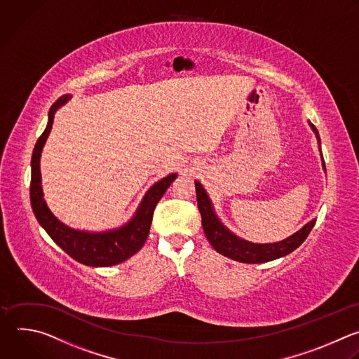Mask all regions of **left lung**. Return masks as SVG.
<instances>
[{"label": "left lung", "mask_w": 359, "mask_h": 359, "mask_svg": "<svg viewBox=\"0 0 359 359\" xmlns=\"http://www.w3.org/2000/svg\"><path fill=\"white\" fill-rule=\"evenodd\" d=\"M311 130L314 131L317 141H318V147H320V156L323 161V170L325 171V164L321 153V141L317 128L314 124L309 121ZM195 189H196V201H198V208L201 212V218H202V228L205 232L206 239L212 245V248L217 250L218 253L241 262V263H264L270 260H276L278 257H283L285 255L292 253L296 250L309 236L311 229L314 228L316 219H311L307 222L302 229L294 232L292 236L285 238L280 242L274 243H253L246 239L239 238L235 235L231 229H228L221 219L218 218L217 212L213 209L212 201L202 187L199 181H195Z\"/></svg>", "instance_id": "8db88e82"}]
</instances>
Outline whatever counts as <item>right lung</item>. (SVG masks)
<instances>
[{
  "mask_svg": "<svg viewBox=\"0 0 359 359\" xmlns=\"http://www.w3.org/2000/svg\"><path fill=\"white\" fill-rule=\"evenodd\" d=\"M70 99V95H65L52 104L48 113L46 128L35 144L31 160V205L39 225L70 257H74L76 262L86 266L109 267L130 259L144 246L150 233L154 209L178 174H170L151 185L146 195L142 196L133 218L118 228L102 232H88L74 229L60 222L50 212L46 201L43 199L41 153L52 130L55 113Z\"/></svg>",
  "mask_w": 359,
  "mask_h": 359,
  "instance_id": "obj_1",
  "label": "right lung"
}]
</instances>
